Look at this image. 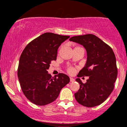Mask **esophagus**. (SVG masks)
I'll return each mask as SVG.
<instances>
[{"instance_id": "obj_1", "label": "esophagus", "mask_w": 127, "mask_h": 127, "mask_svg": "<svg viewBox=\"0 0 127 127\" xmlns=\"http://www.w3.org/2000/svg\"><path fill=\"white\" fill-rule=\"evenodd\" d=\"M70 82H74L75 81V79L73 78H70Z\"/></svg>"}]
</instances>
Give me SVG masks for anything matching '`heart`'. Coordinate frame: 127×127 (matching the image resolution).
<instances>
[{"label":"heart","mask_w":127,"mask_h":127,"mask_svg":"<svg viewBox=\"0 0 127 127\" xmlns=\"http://www.w3.org/2000/svg\"><path fill=\"white\" fill-rule=\"evenodd\" d=\"M76 48H78V47H76ZM68 72L70 73H73V69L72 68H68Z\"/></svg>","instance_id":"b5f03b06"}]
</instances>
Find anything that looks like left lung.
Returning a JSON list of instances; mask_svg holds the SVG:
<instances>
[{"instance_id": "8db88e82", "label": "left lung", "mask_w": 127, "mask_h": 127, "mask_svg": "<svg viewBox=\"0 0 127 127\" xmlns=\"http://www.w3.org/2000/svg\"><path fill=\"white\" fill-rule=\"evenodd\" d=\"M69 40L82 45L87 55L85 66L78 76L89 78L85 84L79 78L76 79L80 85L78 91L75 94L76 100L85 107L100 105L111 94L117 78L114 52L108 45L94 34L73 36Z\"/></svg>"}]
</instances>
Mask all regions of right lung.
<instances>
[{
    "mask_svg": "<svg viewBox=\"0 0 127 127\" xmlns=\"http://www.w3.org/2000/svg\"><path fill=\"white\" fill-rule=\"evenodd\" d=\"M70 36L45 33L30 42L19 61L18 78L24 95L33 104L45 106L56 100L62 89L70 82L64 73L52 77L50 64L56 60L59 46Z\"/></svg>",
    "mask_w": 127,
    "mask_h": 127,
    "instance_id": "right-lung-1",
    "label": "right lung"
}]
</instances>
